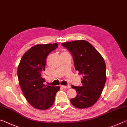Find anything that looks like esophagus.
Masks as SVG:
<instances>
[{"instance_id": "obj_1", "label": "esophagus", "mask_w": 127, "mask_h": 127, "mask_svg": "<svg viewBox=\"0 0 127 127\" xmlns=\"http://www.w3.org/2000/svg\"><path fill=\"white\" fill-rule=\"evenodd\" d=\"M62 88H63V89H69L70 87V86L69 85H68V86H61Z\"/></svg>"}]
</instances>
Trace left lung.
Masks as SVG:
<instances>
[{
  "label": "left lung",
  "instance_id": "left-lung-1",
  "mask_svg": "<svg viewBox=\"0 0 127 127\" xmlns=\"http://www.w3.org/2000/svg\"><path fill=\"white\" fill-rule=\"evenodd\" d=\"M70 51L75 69L82 76V86H72L77 95L70 102L77 108L91 107L97 102L106 82V64L101 55L87 41L76 40L62 44Z\"/></svg>",
  "mask_w": 127,
  "mask_h": 127
}]
</instances>
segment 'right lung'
Returning a JSON list of instances; mask_svg holds the SVG:
<instances>
[{"instance_id": "add662e5", "label": "right lung", "mask_w": 127, "mask_h": 127, "mask_svg": "<svg viewBox=\"0 0 127 127\" xmlns=\"http://www.w3.org/2000/svg\"><path fill=\"white\" fill-rule=\"evenodd\" d=\"M58 46L57 43L36 45L23 54L18 65L17 74L21 90L27 101L36 109L50 108L60 90L59 86L44 85L41 76L47 57Z\"/></svg>"}]
</instances>
